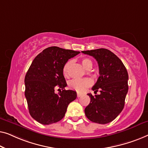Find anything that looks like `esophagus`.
<instances>
[{"mask_svg":"<svg viewBox=\"0 0 148 148\" xmlns=\"http://www.w3.org/2000/svg\"><path fill=\"white\" fill-rule=\"evenodd\" d=\"M82 94H81V93H79V92H78V93H77V97H78V98H79V97H81V96H82Z\"/></svg>","mask_w":148,"mask_h":148,"instance_id":"1","label":"esophagus"}]
</instances>
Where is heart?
<instances>
[{
	"instance_id": "heart-1",
	"label": "heart",
	"mask_w": 148,
	"mask_h": 148,
	"mask_svg": "<svg viewBox=\"0 0 148 148\" xmlns=\"http://www.w3.org/2000/svg\"><path fill=\"white\" fill-rule=\"evenodd\" d=\"M82 64L84 67L87 69L89 67H92V62L88 58H83L82 60ZM72 64V60H69L66 63L64 64L63 67V74L64 76H68V70ZM92 84V81L90 78H81V79H73V80H70L68 85L70 88L73 89V90L77 91V92H84L86 90L87 87L90 86Z\"/></svg>"
}]
</instances>
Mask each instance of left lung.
<instances>
[{
  "label": "left lung",
  "mask_w": 148,
  "mask_h": 148,
  "mask_svg": "<svg viewBox=\"0 0 148 148\" xmlns=\"http://www.w3.org/2000/svg\"><path fill=\"white\" fill-rule=\"evenodd\" d=\"M82 52L95 58L100 74L92 90L95 94L99 90L101 94L92 96L88 93L90 103L85 108V115L94 123H109L123 109L128 92L127 71L121 60L109 49L101 48Z\"/></svg>",
  "instance_id": "left-lung-1"
}]
</instances>
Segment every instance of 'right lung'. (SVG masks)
Segmentation results:
<instances>
[{
	"mask_svg": "<svg viewBox=\"0 0 148 148\" xmlns=\"http://www.w3.org/2000/svg\"><path fill=\"white\" fill-rule=\"evenodd\" d=\"M80 53L60 47H49L33 60L25 77V95L31 116L43 125L63 119L68 106L76 99V92L64 90L67 86L63 67L68 60ZM56 87L62 88L58 94Z\"/></svg>",
	"mask_w": 148,
	"mask_h": 148,
	"instance_id": "right-lung-1",
	"label": "right lung"
}]
</instances>
